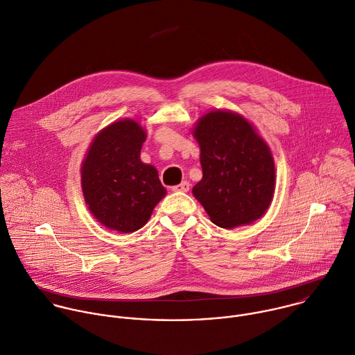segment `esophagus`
I'll list each match as a JSON object with an SVG mask.
<instances>
[{
    "mask_svg": "<svg viewBox=\"0 0 355 355\" xmlns=\"http://www.w3.org/2000/svg\"><path fill=\"white\" fill-rule=\"evenodd\" d=\"M189 187H191L189 182L184 181V182H181V184L173 187V191H174V192H188V191H189Z\"/></svg>",
    "mask_w": 355,
    "mask_h": 355,
    "instance_id": "1",
    "label": "esophagus"
}]
</instances>
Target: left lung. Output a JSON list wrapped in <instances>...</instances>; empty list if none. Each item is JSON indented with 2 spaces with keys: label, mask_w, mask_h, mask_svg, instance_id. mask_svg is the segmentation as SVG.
<instances>
[{
  "label": "left lung",
  "mask_w": 355,
  "mask_h": 355,
  "mask_svg": "<svg viewBox=\"0 0 355 355\" xmlns=\"http://www.w3.org/2000/svg\"><path fill=\"white\" fill-rule=\"evenodd\" d=\"M200 148L202 180L192 193L221 228L248 225L268 210L275 192V164L256 127L231 110L203 114L192 131Z\"/></svg>",
  "instance_id": "obj_1"
}]
</instances>
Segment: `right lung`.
<instances>
[{
	"mask_svg": "<svg viewBox=\"0 0 355 355\" xmlns=\"http://www.w3.org/2000/svg\"><path fill=\"white\" fill-rule=\"evenodd\" d=\"M145 139L138 121H113L95 135L81 163L85 205L107 230L138 231L167 193L157 170L141 160Z\"/></svg>",
	"mask_w": 355,
	"mask_h": 355,
	"instance_id": "add662e5",
	"label": "right lung"
}]
</instances>
